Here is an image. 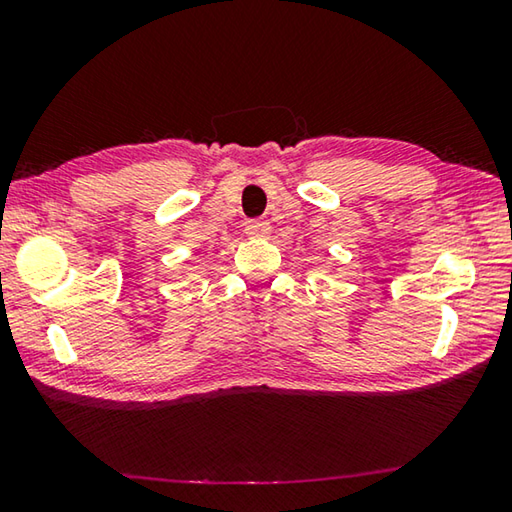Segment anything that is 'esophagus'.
<instances>
[{"mask_svg":"<svg viewBox=\"0 0 512 512\" xmlns=\"http://www.w3.org/2000/svg\"><path fill=\"white\" fill-rule=\"evenodd\" d=\"M246 235L255 237V239H266L268 235H271V223H268L266 219L246 221Z\"/></svg>","mask_w":512,"mask_h":512,"instance_id":"1","label":"esophagus"}]
</instances>
